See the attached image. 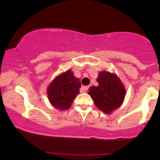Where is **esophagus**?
<instances>
[{
    "label": "esophagus",
    "mask_w": 160,
    "mask_h": 160,
    "mask_svg": "<svg viewBox=\"0 0 160 160\" xmlns=\"http://www.w3.org/2000/svg\"><path fill=\"white\" fill-rule=\"evenodd\" d=\"M89 86H82V90H83L84 92H87L88 91V89H89Z\"/></svg>",
    "instance_id": "34e87169"
}]
</instances>
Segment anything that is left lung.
<instances>
[{
    "instance_id": "left-lung-1",
    "label": "left lung",
    "mask_w": 160,
    "mask_h": 160,
    "mask_svg": "<svg viewBox=\"0 0 160 160\" xmlns=\"http://www.w3.org/2000/svg\"><path fill=\"white\" fill-rule=\"evenodd\" d=\"M97 82L98 85L89 88L88 94L99 110L111 114L123 102L126 96L124 85L117 74L107 71L99 73Z\"/></svg>"
}]
</instances>
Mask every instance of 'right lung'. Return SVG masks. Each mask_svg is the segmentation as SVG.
Returning a JSON list of instances; mask_svg holds the SVG:
<instances>
[{"instance_id":"1","label":"right lung","mask_w":160,"mask_h":160,"mask_svg":"<svg viewBox=\"0 0 160 160\" xmlns=\"http://www.w3.org/2000/svg\"><path fill=\"white\" fill-rule=\"evenodd\" d=\"M81 86L80 79L68 70L52 80L47 87V95L51 104L60 111L70 108L79 94Z\"/></svg>"}]
</instances>
